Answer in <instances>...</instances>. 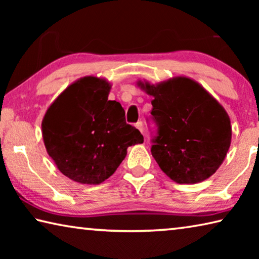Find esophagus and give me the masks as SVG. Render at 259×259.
<instances>
[{"label":"esophagus","instance_id":"esophagus-1","mask_svg":"<svg viewBox=\"0 0 259 259\" xmlns=\"http://www.w3.org/2000/svg\"><path fill=\"white\" fill-rule=\"evenodd\" d=\"M136 128H137L140 133L143 134V131H144V125H143V122L142 121H138L137 123H136Z\"/></svg>","mask_w":259,"mask_h":259}]
</instances>
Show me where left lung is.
I'll return each mask as SVG.
<instances>
[{
    "instance_id": "8db88e82",
    "label": "left lung",
    "mask_w": 259,
    "mask_h": 259,
    "mask_svg": "<svg viewBox=\"0 0 259 259\" xmlns=\"http://www.w3.org/2000/svg\"><path fill=\"white\" fill-rule=\"evenodd\" d=\"M137 85L153 97L151 114L157 124L152 155L178 184H196L217 171L229 152L231 120L204 88L186 76Z\"/></svg>"
}]
</instances>
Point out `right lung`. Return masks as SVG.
I'll use <instances>...</instances> for the list:
<instances>
[{
  "label": "right lung",
  "mask_w": 259,
  "mask_h": 259,
  "mask_svg": "<svg viewBox=\"0 0 259 259\" xmlns=\"http://www.w3.org/2000/svg\"><path fill=\"white\" fill-rule=\"evenodd\" d=\"M111 83L84 76L69 84L47 109L42 137L59 171L72 181L98 185L115 172L129 146L143 135L126 124L124 109L108 100Z\"/></svg>",
  "instance_id": "add662e5"
}]
</instances>
